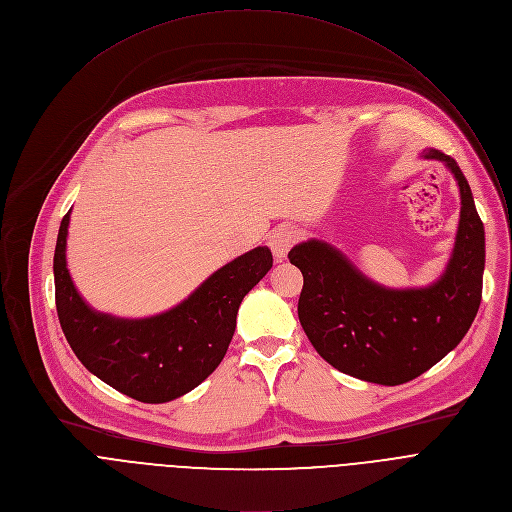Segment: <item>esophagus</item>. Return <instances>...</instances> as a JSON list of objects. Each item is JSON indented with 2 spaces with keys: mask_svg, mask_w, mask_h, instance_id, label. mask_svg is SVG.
<instances>
[{
  "mask_svg": "<svg viewBox=\"0 0 512 512\" xmlns=\"http://www.w3.org/2000/svg\"><path fill=\"white\" fill-rule=\"evenodd\" d=\"M296 239H298L296 227L281 225V227H277V229L269 235V247H271V251H273V255H275L277 259H283V257L287 255V251H289L291 247H294Z\"/></svg>",
  "mask_w": 512,
  "mask_h": 512,
  "instance_id": "1",
  "label": "esophagus"
}]
</instances>
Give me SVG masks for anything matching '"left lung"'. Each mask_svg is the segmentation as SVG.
<instances>
[{
	"mask_svg": "<svg viewBox=\"0 0 512 512\" xmlns=\"http://www.w3.org/2000/svg\"><path fill=\"white\" fill-rule=\"evenodd\" d=\"M460 186V225L444 275L427 287L389 289L364 277L340 251L310 239L289 251L304 287L298 316L318 354L344 375L403 385L440 362L470 330L482 300L484 225L454 158L427 148Z\"/></svg>",
	"mask_w": 512,
	"mask_h": 512,
	"instance_id": "1",
	"label": "left lung"
}]
</instances>
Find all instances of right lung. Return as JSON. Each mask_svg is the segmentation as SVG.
<instances>
[{"label": "right lung", "mask_w": 512, "mask_h": 512, "mask_svg": "<svg viewBox=\"0 0 512 512\" xmlns=\"http://www.w3.org/2000/svg\"><path fill=\"white\" fill-rule=\"evenodd\" d=\"M64 214L54 249L56 312L62 332L85 367L141 403H166L198 387L227 354L243 298L273 265L257 247L214 271L176 308L143 320L91 310L66 269Z\"/></svg>", "instance_id": "right-lung-1"}]
</instances>
